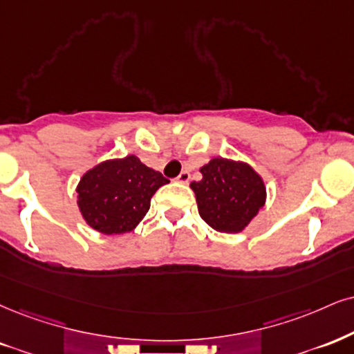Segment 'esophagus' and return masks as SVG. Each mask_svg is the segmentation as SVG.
Instances as JSON below:
<instances>
[{"mask_svg": "<svg viewBox=\"0 0 354 354\" xmlns=\"http://www.w3.org/2000/svg\"><path fill=\"white\" fill-rule=\"evenodd\" d=\"M177 180L180 182V184H187V182L190 180V172H189V170H182V172L178 174Z\"/></svg>", "mask_w": 354, "mask_h": 354, "instance_id": "obj_1", "label": "esophagus"}]
</instances>
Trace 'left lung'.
<instances>
[{
    "label": "left lung",
    "mask_w": 354,
    "mask_h": 354,
    "mask_svg": "<svg viewBox=\"0 0 354 354\" xmlns=\"http://www.w3.org/2000/svg\"><path fill=\"white\" fill-rule=\"evenodd\" d=\"M200 172L202 180L190 187L200 216L213 230L239 233L264 207V182L248 164L215 157Z\"/></svg>",
    "instance_id": "8db88e82"
}]
</instances>
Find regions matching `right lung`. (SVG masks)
<instances>
[{
  "mask_svg": "<svg viewBox=\"0 0 354 354\" xmlns=\"http://www.w3.org/2000/svg\"><path fill=\"white\" fill-rule=\"evenodd\" d=\"M169 180L136 156L98 164L80 178L78 208L91 228L121 234L136 228L151 207L156 190Z\"/></svg>",
  "mask_w": 354,
  "mask_h": 354,
  "instance_id": "1",
  "label": "right lung"
}]
</instances>
